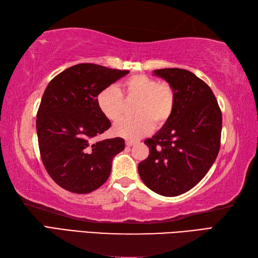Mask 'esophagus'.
Here are the masks:
<instances>
[{
	"instance_id": "esophagus-1",
	"label": "esophagus",
	"mask_w": 258,
	"mask_h": 258,
	"mask_svg": "<svg viewBox=\"0 0 258 258\" xmlns=\"http://www.w3.org/2000/svg\"><path fill=\"white\" fill-rule=\"evenodd\" d=\"M135 143L134 142H132V141H126V146H128V147H131V146H133Z\"/></svg>"
}]
</instances>
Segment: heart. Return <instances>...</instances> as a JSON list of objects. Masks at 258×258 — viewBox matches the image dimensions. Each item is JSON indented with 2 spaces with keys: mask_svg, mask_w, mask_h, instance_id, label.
Returning <instances> with one entry per match:
<instances>
[{
  "mask_svg": "<svg viewBox=\"0 0 258 258\" xmlns=\"http://www.w3.org/2000/svg\"><path fill=\"white\" fill-rule=\"evenodd\" d=\"M126 100H138L134 118H123L114 125L113 133L126 140L135 141L149 134L154 124L162 126L172 116L175 106V92L165 82L145 74H135L122 85ZM100 112L109 120H117L123 114V96L116 86L109 85L96 96Z\"/></svg>",
  "mask_w": 258,
  "mask_h": 258,
  "instance_id": "1",
  "label": "heart"
}]
</instances>
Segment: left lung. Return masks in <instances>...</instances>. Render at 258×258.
I'll return each mask as SVG.
<instances>
[{"label": "left lung", "instance_id": "left-lung-1", "mask_svg": "<svg viewBox=\"0 0 258 258\" xmlns=\"http://www.w3.org/2000/svg\"><path fill=\"white\" fill-rule=\"evenodd\" d=\"M175 92L172 116L145 140L150 155L139 164L144 184L163 196L193 188L210 171L220 152L222 112L211 87L183 69L155 70Z\"/></svg>", "mask_w": 258, "mask_h": 258}]
</instances>
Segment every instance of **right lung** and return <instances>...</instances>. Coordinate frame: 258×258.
I'll use <instances>...</instances> for the list:
<instances>
[{"label":"right lung","instance_id":"right-lung-1","mask_svg":"<svg viewBox=\"0 0 258 258\" xmlns=\"http://www.w3.org/2000/svg\"><path fill=\"white\" fill-rule=\"evenodd\" d=\"M130 71L81 63L57 74L45 89L36 114L42 162L62 188L87 194L106 182L114 156L122 152L120 138L95 142L111 127L96 96Z\"/></svg>","mask_w":258,"mask_h":258}]
</instances>
